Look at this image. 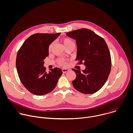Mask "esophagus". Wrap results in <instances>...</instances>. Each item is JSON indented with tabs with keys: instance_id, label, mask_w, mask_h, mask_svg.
Wrapping results in <instances>:
<instances>
[{
	"instance_id": "34e87169",
	"label": "esophagus",
	"mask_w": 133,
	"mask_h": 133,
	"mask_svg": "<svg viewBox=\"0 0 133 133\" xmlns=\"http://www.w3.org/2000/svg\"><path fill=\"white\" fill-rule=\"evenodd\" d=\"M69 70L68 69H66V68H63L62 69V71L63 73H66V72H67Z\"/></svg>"
}]
</instances>
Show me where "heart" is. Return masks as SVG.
<instances>
[{"label": "heart", "mask_w": 133, "mask_h": 133, "mask_svg": "<svg viewBox=\"0 0 133 133\" xmlns=\"http://www.w3.org/2000/svg\"><path fill=\"white\" fill-rule=\"evenodd\" d=\"M62 42H63L65 48H67L68 47H75V43L74 41L71 38H68V37L64 38L62 39ZM53 45H54V43H51L49 45L48 47V51H51L53 47ZM57 63L58 65L62 66H66V63L65 61V60L63 59V58H59L57 61Z\"/></svg>", "instance_id": "1"}]
</instances>
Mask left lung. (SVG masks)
Wrapping results in <instances>:
<instances>
[{
  "instance_id": "1",
  "label": "left lung",
  "mask_w": 133,
  "mask_h": 133,
  "mask_svg": "<svg viewBox=\"0 0 133 133\" xmlns=\"http://www.w3.org/2000/svg\"><path fill=\"white\" fill-rule=\"evenodd\" d=\"M76 39L77 46V64H84L85 70L72 69L76 77L72 82L77 90L91 94L99 90L105 84L111 66L110 54L103 38L94 31L81 28L66 33Z\"/></svg>"
}]
</instances>
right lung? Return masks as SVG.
I'll return each mask as SVG.
<instances>
[{
	"instance_id": "add662e5",
	"label": "right lung",
	"mask_w": 133,
	"mask_h": 133,
	"mask_svg": "<svg viewBox=\"0 0 133 133\" xmlns=\"http://www.w3.org/2000/svg\"><path fill=\"white\" fill-rule=\"evenodd\" d=\"M60 34H33L17 52L16 65L18 76L24 86L36 95L42 96L53 90L63 74L61 68L50 69L47 72L44 66V59L48 56L49 45Z\"/></svg>"
}]
</instances>
